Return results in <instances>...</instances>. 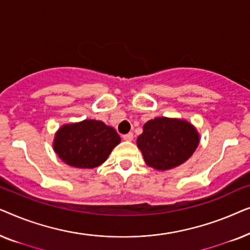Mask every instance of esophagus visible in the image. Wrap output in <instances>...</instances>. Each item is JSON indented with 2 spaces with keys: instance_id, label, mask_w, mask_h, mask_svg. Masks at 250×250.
Returning a JSON list of instances; mask_svg holds the SVG:
<instances>
[{
  "instance_id": "1",
  "label": "esophagus",
  "mask_w": 250,
  "mask_h": 250,
  "mask_svg": "<svg viewBox=\"0 0 250 250\" xmlns=\"http://www.w3.org/2000/svg\"><path fill=\"white\" fill-rule=\"evenodd\" d=\"M123 139H124L125 141H132V140H133V133H127V134H124V135H123Z\"/></svg>"
}]
</instances>
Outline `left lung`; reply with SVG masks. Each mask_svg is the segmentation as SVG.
Masks as SVG:
<instances>
[{
	"mask_svg": "<svg viewBox=\"0 0 250 250\" xmlns=\"http://www.w3.org/2000/svg\"><path fill=\"white\" fill-rule=\"evenodd\" d=\"M136 143L146 165L166 170L190 158L199 143V135L186 121L159 117L146 123Z\"/></svg>",
	"mask_w": 250,
	"mask_h": 250,
	"instance_id": "left-lung-1",
	"label": "left lung"
}]
</instances>
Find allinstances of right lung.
Instances as JSON below:
<instances>
[{"instance_id":"1","label":"right lung","mask_w":250,"mask_h":250,"mask_svg":"<svg viewBox=\"0 0 250 250\" xmlns=\"http://www.w3.org/2000/svg\"><path fill=\"white\" fill-rule=\"evenodd\" d=\"M121 142L117 132L100 121H84L64 125L56 134L54 151L68 165L94 168L105 162Z\"/></svg>"}]
</instances>
